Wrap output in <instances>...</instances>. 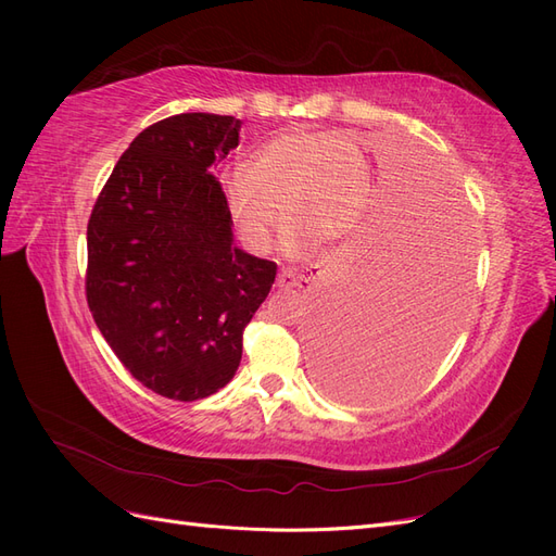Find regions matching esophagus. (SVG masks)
I'll return each mask as SVG.
<instances>
[{"label":"esophagus","mask_w":556,"mask_h":556,"mask_svg":"<svg viewBox=\"0 0 556 556\" xmlns=\"http://www.w3.org/2000/svg\"><path fill=\"white\" fill-rule=\"evenodd\" d=\"M317 268H319V266L315 264V266L306 268L304 274H296L294 268H280V274H278V288H282V290L301 288V285L308 282V280L313 278V274H317Z\"/></svg>","instance_id":"obj_1"}]
</instances>
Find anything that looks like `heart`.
<instances>
[{"label":"heart","instance_id":"obj_1","mask_svg":"<svg viewBox=\"0 0 556 556\" xmlns=\"http://www.w3.org/2000/svg\"><path fill=\"white\" fill-rule=\"evenodd\" d=\"M227 199L255 250L271 245L288 213L282 248L301 257L323 239L343 241L357 229L368 204V166L343 131L280 134L252 157L245 176L229 182Z\"/></svg>","mask_w":556,"mask_h":556}]
</instances>
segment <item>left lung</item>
Here are the masks:
<instances>
[{
	"mask_svg": "<svg viewBox=\"0 0 556 556\" xmlns=\"http://www.w3.org/2000/svg\"><path fill=\"white\" fill-rule=\"evenodd\" d=\"M457 192L427 176L384 237L366 241L333 294L315 345V376L348 403L410 392L450 345L468 296L473 237Z\"/></svg>",
	"mask_w": 556,
	"mask_h": 556,
	"instance_id": "8db88e82",
	"label": "left lung"
}]
</instances>
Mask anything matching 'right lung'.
Returning a JSON list of instances; mask_svg holds the SVG:
<instances>
[{
  "instance_id": "add662e5",
  "label": "right lung",
  "mask_w": 556,
  "mask_h": 556,
  "mask_svg": "<svg viewBox=\"0 0 556 556\" xmlns=\"http://www.w3.org/2000/svg\"><path fill=\"white\" fill-rule=\"evenodd\" d=\"M233 115L180 113L117 160L88 223L86 294L127 371L174 401L215 394L241 364L243 329L276 262L233 245L211 166L239 146Z\"/></svg>"
}]
</instances>
